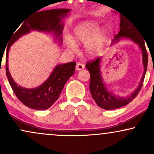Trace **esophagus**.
Segmentation results:
<instances>
[{
  "label": "esophagus",
  "mask_w": 154,
  "mask_h": 154,
  "mask_svg": "<svg viewBox=\"0 0 154 154\" xmlns=\"http://www.w3.org/2000/svg\"><path fill=\"white\" fill-rule=\"evenodd\" d=\"M85 69V65L83 64L82 63L78 62L77 63V65H76V69L77 70H82V69Z\"/></svg>",
  "instance_id": "esophagus-1"
}]
</instances>
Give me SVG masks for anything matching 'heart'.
I'll list each match as a JSON object with an SVG mask.
<instances>
[{
  "mask_svg": "<svg viewBox=\"0 0 154 154\" xmlns=\"http://www.w3.org/2000/svg\"><path fill=\"white\" fill-rule=\"evenodd\" d=\"M107 37L105 29H100L99 24L95 22H88L77 26L74 32V38L77 42L85 44V49L93 56L103 47ZM66 45L70 50L75 51L77 45L69 39L66 40Z\"/></svg>",
  "mask_w": 154,
  "mask_h": 154,
  "instance_id": "obj_1",
  "label": "heart"
}]
</instances>
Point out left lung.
<instances>
[{
    "label": "left lung",
    "instance_id": "1",
    "mask_svg": "<svg viewBox=\"0 0 154 154\" xmlns=\"http://www.w3.org/2000/svg\"><path fill=\"white\" fill-rule=\"evenodd\" d=\"M120 31L114 37V42L119 41L122 38H130L135 43L138 44L143 54V63L144 66V72L142 79L140 82L139 86L131 95L127 97H120L111 93L106 87L105 83L102 78L101 72L100 69V61L101 57H98L86 63V68L88 69L91 74V80H90V91H91L92 98L94 99L95 103L98 106L106 110L116 109L122 107L132 101L137 96L140 91L143 83L145 75L148 66V53L146 51L145 42L139 32L138 29L134 26L133 24L128 19L121 17L120 18Z\"/></svg>",
    "mask_w": 154,
    "mask_h": 154
}]
</instances>
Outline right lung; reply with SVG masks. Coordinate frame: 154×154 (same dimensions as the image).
Segmentation results:
<instances>
[{
	"label": "right lung",
	"mask_w": 154,
	"mask_h": 154,
	"mask_svg": "<svg viewBox=\"0 0 154 154\" xmlns=\"http://www.w3.org/2000/svg\"><path fill=\"white\" fill-rule=\"evenodd\" d=\"M70 11L66 8L42 11L26 19L20 27L17 26L8 40L6 51V73L10 85L17 98L26 106L36 110H45L50 108L59 98L66 81L75 73V61L57 65L50 77L41 85L33 89L19 86L11 76L8 67V56L10 46L22 35L32 30L52 32L56 40H61L63 24L62 19ZM22 24V23H21ZM18 29V30H17Z\"/></svg>",
	"instance_id": "right-lung-1"
}]
</instances>
